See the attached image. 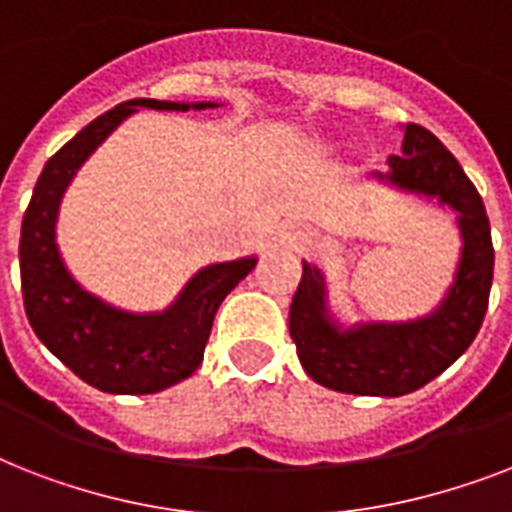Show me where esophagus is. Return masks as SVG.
I'll return each mask as SVG.
<instances>
[{
  "label": "esophagus",
  "mask_w": 512,
  "mask_h": 512,
  "mask_svg": "<svg viewBox=\"0 0 512 512\" xmlns=\"http://www.w3.org/2000/svg\"><path fill=\"white\" fill-rule=\"evenodd\" d=\"M308 239H311V233L305 231V228H297V225H287L281 231V241L289 244V247H303V244H308Z\"/></svg>",
  "instance_id": "34e87169"
}]
</instances>
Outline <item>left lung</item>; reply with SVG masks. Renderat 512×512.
<instances>
[{
  "instance_id": "left-lung-1",
  "label": "left lung",
  "mask_w": 512,
  "mask_h": 512,
  "mask_svg": "<svg viewBox=\"0 0 512 512\" xmlns=\"http://www.w3.org/2000/svg\"><path fill=\"white\" fill-rule=\"evenodd\" d=\"M404 156H390L377 180L438 199L457 212L462 252L444 300L414 321H366L340 327L327 305V281L303 263L289 305V335L308 377L353 396H406L449 369L476 340L489 308L494 247L481 193L444 143L420 124L404 127Z\"/></svg>"
}]
</instances>
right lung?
I'll use <instances>...</instances> for the list:
<instances>
[{"label": "right lung", "instance_id": "right-lung-1", "mask_svg": "<svg viewBox=\"0 0 512 512\" xmlns=\"http://www.w3.org/2000/svg\"><path fill=\"white\" fill-rule=\"evenodd\" d=\"M138 108L188 111L217 103H172L135 98L98 116L76 132L34 185V196L20 225V287L28 324L36 337L71 372L92 388L122 396L159 393L199 369L212 321L225 295L255 268L257 257L201 268L170 308L132 313L90 295L68 273L55 241L58 207L68 183L95 148Z\"/></svg>", "mask_w": 512, "mask_h": 512}]
</instances>
